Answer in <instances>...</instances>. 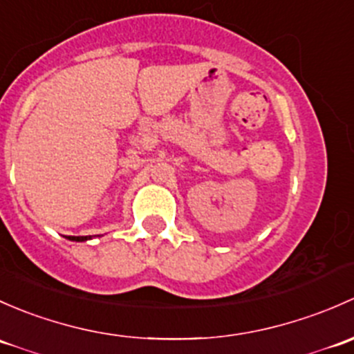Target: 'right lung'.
Returning <instances> with one entry per match:
<instances>
[{
    "label": "right lung",
    "mask_w": 354,
    "mask_h": 354,
    "mask_svg": "<svg viewBox=\"0 0 354 354\" xmlns=\"http://www.w3.org/2000/svg\"><path fill=\"white\" fill-rule=\"evenodd\" d=\"M69 240H73V242H85V240H88L90 236H68Z\"/></svg>",
    "instance_id": "1"
}]
</instances>
